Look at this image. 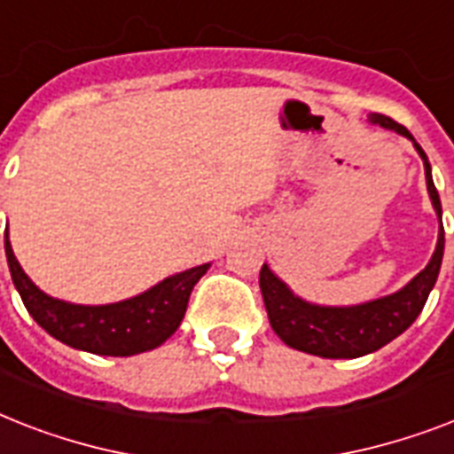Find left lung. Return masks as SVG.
I'll use <instances>...</instances> for the list:
<instances>
[{"label": "left lung", "instance_id": "left-lung-1", "mask_svg": "<svg viewBox=\"0 0 454 454\" xmlns=\"http://www.w3.org/2000/svg\"><path fill=\"white\" fill-rule=\"evenodd\" d=\"M367 122L380 124L384 129L410 138L415 151L422 157L427 191L438 216V242L429 263L405 287L387 297L353 303V306H325V303L306 301L270 270L269 263H263L259 285H262L263 303L269 310L270 327L290 348L320 356V358H360L394 341L422 313L429 292L436 285L441 262H443V209H441V198L431 176L429 157L422 151V145L417 144L415 137L403 124L394 122L391 117L370 113Z\"/></svg>", "mask_w": 454, "mask_h": 454}]
</instances>
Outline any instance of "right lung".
<instances>
[{"instance_id":"obj_1","label":"right lung","mask_w":454,"mask_h":454,"mask_svg":"<svg viewBox=\"0 0 454 454\" xmlns=\"http://www.w3.org/2000/svg\"><path fill=\"white\" fill-rule=\"evenodd\" d=\"M4 249H6L11 280L16 285L27 313L35 317V323L42 330L77 351L120 356V358L162 346L184 320L188 297L195 283L212 266V263H202L195 269L174 273L137 297L87 306V303L63 301L39 290L20 269L11 249L9 231L4 233Z\"/></svg>"}]
</instances>
